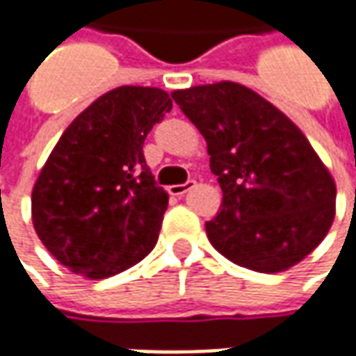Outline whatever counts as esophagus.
<instances>
[{"label":"esophagus","mask_w":356,"mask_h":356,"mask_svg":"<svg viewBox=\"0 0 356 356\" xmlns=\"http://www.w3.org/2000/svg\"><path fill=\"white\" fill-rule=\"evenodd\" d=\"M194 186H196V180H188V182H184V184L170 186V194L172 196H184L186 192H190Z\"/></svg>","instance_id":"34e87169"}]
</instances>
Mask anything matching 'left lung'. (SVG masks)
Instances as JSON below:
<instances>
[{"instance_id": "1", "label": "left lung", "mask_w": 356, "mask_h": 356, "mask_svg": "<svg viewBox=\"0 0 356 356\" xmlns=\"http://www.w3.org/2000/svg\"><path fill=\"white\" fill-rule=\"evenodd\" d=\"M172 99L206 138L224 192L222 210L206 222L210 243L259 273L305 259L333 224L337 198L333 176L305 134L232 81L174 90Z\"/></svg>"}]
</instances>
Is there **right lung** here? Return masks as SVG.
<instances>
[{"label":"right lung","instance_id":"1","mask_svg":"<svg viewBox=\"0 0 356 356\" xmlns=\"http://www.w3.org/2000/svg\"><path fill=\"white\" fill-rule=\"evenodd\" d=\"M170 108L166 90L118 87L63 132L31 194L35 232L59 264L104 280L152 252L168 194L143 146Z\"/></svg>","mask_w":356,"mask_h":356}]
</instances>
